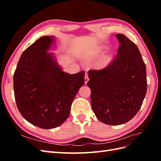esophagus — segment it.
<instances>
[{
  "label": "esophagus",
  "mask_w": 161,
  "mask_h": 161,
  "mask_svg": "<svg viewBox=\"0 0 161 161\" xmlns=\"http://www.w3.org/2000/svg\"><path fill=\"white\" fill-rule=\"evenodd\" d=\"M89 76H88V75H87L86 74H86H85V84H86L87 83V82H88L89 81Z\"/></svg>",
  "instance_id": "1"
}]
</instances>
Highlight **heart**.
<instances>
[{
    "label": "heart",
    "instance_id": "b5f03b06",
    "mask_svg": "<svg viewBox=\"0 0 161 161\" xmlns=\"http://www.w3.org/2000/svg\"><path fill=\"white\" fill-rule=\"evenodd\" d=\"M105 49V47L104 46H98L93 48V49L90 51V52L89 53L87 58H88V60H96L97 59H99V58L103 55ZM112 60H113V56L111 55L105 56L100 62L99 64V68H101V69H103V68L107 67L111 62Z\"/></svg>",
    "mask_w": 161,
    "mask_h": 161
}]
</instances>
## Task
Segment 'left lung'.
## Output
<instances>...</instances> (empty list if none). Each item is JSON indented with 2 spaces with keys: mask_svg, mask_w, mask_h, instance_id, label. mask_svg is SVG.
I'll list each match as a JSON object with an SVG mask.
<instances>
[{
  "mask_svg": "<svg viewBox=\"0 0 161 161\" xmlns=\"http://www.w3.org/2000/svg\"><path fill=\"white\" fill-rule=\"evenodd\" d=\"M116 58L105 69L91 70L87 82L92 111L108 125L128 122L138 113L147 90V70L135 43L123 34Z\"/></svg>",
  "mask_w": 161,
  "mask_h": 161,
  "instance_id": "obj_1",
  "label": "left lung"
}]
</instances>
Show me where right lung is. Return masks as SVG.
Instances as JSON below:
<instances>
[{"label":"right lung","mask_w":161,"mask_h":161,"mask_svg":"<svg viewBox=\"0 0 161 161\" xmlns=\"http://www.w3.org/2000/svg\"><path fill=\"white\" fill-rule=\"evenodd\" d=\"M54 36H43L23 52L13 76L17 108L28 122L52 129L69 118L71 105L85 84V72L63 71L49 51Z\"/></svg>","instance_id":"1"}]
</instances>
